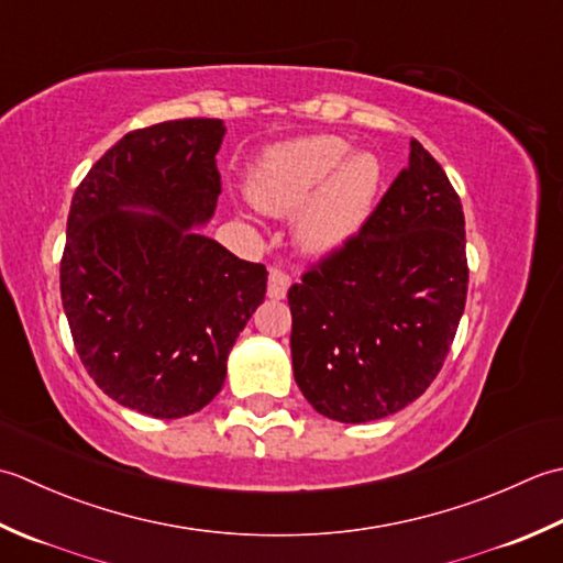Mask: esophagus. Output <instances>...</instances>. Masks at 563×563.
<instances>
[{
    "instance_id": "1",
    "label": "esophagus",
    "mask_w": 563,
    "mask_h": 563,
    "mask_svg": "<svg viewBox=\"0 0 563 563\" xmlns=\"http://www.w3.org/2000/svg\"><path fill=\"white\" fill-rule=\"evenodd\" d=\"M289 284H291L289 274L277 269V267H272L269 277H267V296L277 298V301H279V298H284L286 291H289Z\"/></svg>"
}]
</instances>
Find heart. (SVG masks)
Wrapping results in <instances>:
<instances>
[{
    "label": "heart",
    "instance_id": "1",
    "mask_svg": "<svg viewBox=\"0 0 563 563\" xmlns=\"http://www.w3.org/2000/svg\"><path fill=\"white\" fill-rule=\"evenodd\" d=\"M350 153L352 147L335 135L274 147L250 179V197L274 216L294 213L311 201L298 223V243L313 255H325L364 225L382 185L378 159Z\"/></svg>",
    "mask_w": 563,
    "mask_h": 563
}]
</instances>
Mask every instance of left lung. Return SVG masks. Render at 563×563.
Listing matches in <instances>:
<instances>
[{
  "label": "left lung",
  "mask_w": 563,
  "mask_h": 563,
  "mask_svg": "<svg viewBox=\"0 0 563 563\" xmlns=\"http://www.w3.org/2000/svg\"><path fill=\"white\" fill-rule=\"evenodd\" d=\"M466 286L462 201L412 137L360 231L289 289L294 378L308 404L340 422L412 404L442 369Z\"/></svg>",
  "instance_id": "1"
}]
</instances>
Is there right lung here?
I'll list each match as a JSON object with an SVG mask.
<instances>
[{"instance_id":"add662e5","label":"right lung","mask_w":563,"mask_h":563,"mask_svg":"<svg viewBox=\"0 0 563 563\" xmlns=\"http://www.w3.org/2000/svg\"><path fill=\"white\" fill-rule=\"evenodd\" d=\"M223 133L218 119L125 133L79 181L67 216L60 296L75 350L101 391L143 416L211 404L265 301V265L191 231L221 194Z\"/></svg>"}]
</instances>
